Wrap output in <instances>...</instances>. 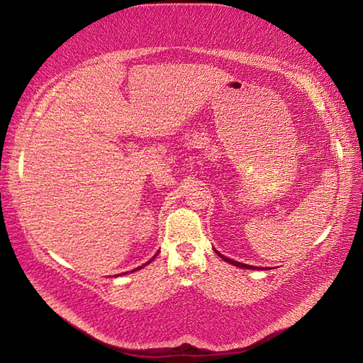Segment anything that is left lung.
<instances>
[{
    "label": "left lung",
    "instance_id": "left-lung-1",
    "mask_svg": "<svg viewBox=\"0 0 363 363\" xmlns=\"http://www.w3.org/2000/svg\"><path fill=\"white\" fill-rule=\"evenodd\" d=\"M214 251H216V250H214ZM216 255L220 256V259H224L225 262L232 264V266H237V267H242V269H256L255 266H248V264H243V262H237V261H233V259H229V257H225V256L220 255L219 251H216ZM262 269H264V267H262Z\"/></svg>",
    "mask_w": 363,
    "mask_h": 363
}]
</instances>
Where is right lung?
Returning <instances> with one entry per match:
<instances>
[{
    "mask_svg": "<svg viewBox=\"0 0 363 363\" xmlns=\"http://www.w3.org/2000/svg\"><path fill=\"white\" fill-rule=\"evenodd\" d=\"M155 256H157V255H155ZM155 256H153V257H155ZM153 257H152V259H153ZM152 259H150V261H152ZM150 261H149V262H145V264H150ZM145 264H144V266H145ZM144 266H140V267H138V269H134V270H133V272H136V270H139V269H143ZM120 275H121V274H120ZM123 275H125V274H123Z\"/></svg>",
    "mask_w": 363,
    "mask_h": 363,
    "instance_id": "1",
    "label": "right lung"
}]
</instances>
